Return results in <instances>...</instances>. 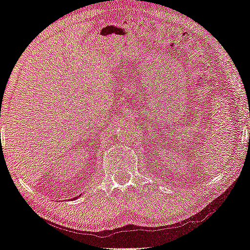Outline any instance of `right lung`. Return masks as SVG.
<instances>
[{
	"mask_svg": "<svg viewBox=\"0 0 250 250\" xmlns=\"http://www.w3.org/2000/svg\"><path fill=\"white\" fill-rule=\"evenodd\" d=\"M78 196H80V195H78ZM78 196H77V197H78Z\"/></svg>",
	"mask_w": 250,
	"mask_h": 250,
	"instance_id": "right-lung-1",
	"label": "right lung"
}]
</instances>
